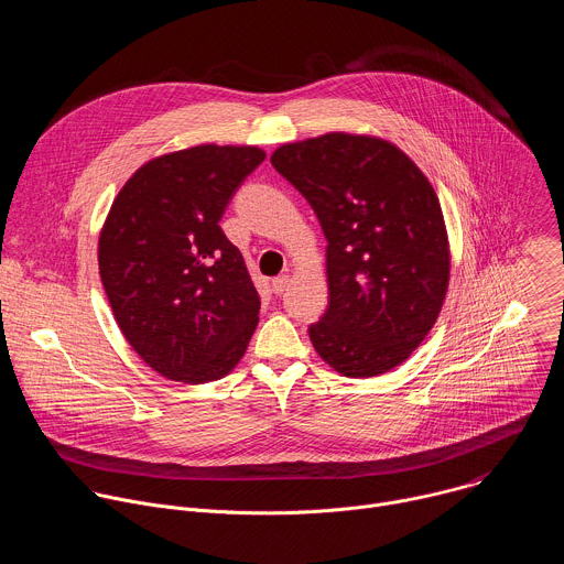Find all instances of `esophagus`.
<instances>
[{"label":"esophagus","instance_id":"1","mask_svg":"<svg viewBox=\"0 0 564 564\" xmlns=\"http://www.w3.org/2000/svg\"><path fill=\"white\" fill-rule=\"evenodd\" d=\"M288 285H290V276H288V274H281V276L272 279V290H274V294H283Z\"/></svg>","mask_w":564,"mask_h":564}]
</instances>
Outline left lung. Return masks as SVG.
<instances>
[{"label":"left lung","instance_id":"8db88e82","mask_svg":"<svg viewBox=\"0 0 564 564\" xmlns=\"http://www.w3.org/2000/svg\"><path fill=\"white\" fill-rule=\"evenodd\" d=\"M270 163L328 240V310L310 326L318 357L364 379L404 364L442 312L451 246L440 198L397 144L330 131L274 149Z\"/></svg>","mask_w":564,"mask_h":564}]
</instances>
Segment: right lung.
I'll list each match as a JSON object with an SVG mask.
<instances>
[{
  "label": "right lung",
  "instance_id": "right-lung-1",
  "mask_svg": "<svg viewBox=\"0 0 564 564\" xmlns=\"http://www.w3.org/2000/svg\"><path fill=\"white\" fill-rule=\"evenodd\" d=\"M263 160L254 144H196L147 160L113 198L100 279L118 328L158 375L216 381L248 350L261 301L218 220Z\"/></svg>",
  "mask_w": 564,
  "mask_h": 564
}]
</instances>
